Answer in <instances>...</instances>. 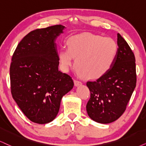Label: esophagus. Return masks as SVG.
I'll use <instances>...</instances> for the list:
<instances>
[{
	"label": "esophagus",
	"mask_w": 146,
	"mask_h": 146,
	"mask_svg": "<svg viewBox=\"0 0 146 146\" xmlns=\"http://www.w3.org/2000/svg\"><path fill=\"white\" fill-rule=\"evenodd\" d=\"M74 84H75V86H81V85H82V83L80 82V81H78L77 80V79H75L74 80Z\"/></svg>",
	"instance_id": "34e87169"
}]
</instances>
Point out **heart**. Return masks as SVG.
I'll use <instances>...</instances> for the list:
<instances>
[{
  "mask_svg": "<svg viewBox=\"0 0 146 146\" xmlns=\"http://www.w3.org/2000/svg\"><path fill=\"white\" fill-rule=\"evenodd\" d=\"M68 50L58 52L60 66L67 71L73 64L85 78L99 79L108 73L115 61L118 45L110 37H102L90 33L72 36L67 41Z\"/></svg>",
  "mask_w": 146,
  "mask_h": 146,
  "instance_id": "1",
  "label": "heart"
}]
</instances>
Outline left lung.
Wrapping results in <instances>:
<instances>
[{"label": "left lung", "instance_id": "left-lung-1", "mask_svg": "<svg viewBox=\"0 0 146 146\" xmlns=\"http://www.w3.org/2000/svg\"><path fill=\"white\" fill-rule=\"evenodd\" d=\"M118 52L106 74L88 82L91 96L86 106L88 116L96 122H114L126 109L136 86L135 58L127 42L117 34Z\"/></svg>", "mask_w": 146, "mask_h": 146}]
</instances>
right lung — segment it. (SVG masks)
Here are the masks:
<instances>
[{
  "label": "right lung",
  "instance_id": "right-lung-1",
  "mask_svg": "<svg viewBox=\"0 0 146 146\" xmlns=\"http://www.w3.org/2000/svg\"><path fill=\"white\" fill-rule=\"evenodd\" d=\"M65 28L56 25L29 32L12 57L13 98L23 113L38 124L48 123L56 118L62 98L74 86L71 77L58 70L55 42Z\"/></svg>",
  "mask_w": 146,
  "mask_h": 146
}]
</instances>
